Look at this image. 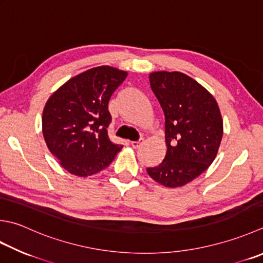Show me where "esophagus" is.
<instances>
[{
  "label": "esophagus",
  "mask_w": 263,
  "mask_h": 263,
  "mask_svg": "<svg viewBox=\"0 0 263 263\" xmlns=\"http://www.w3.org/2000/svg\"><path fill=\"white\" fill-rule=\"evenodd\" d=\"M142 143H143V138H140L138 141H132V142H131V146H132L133 148H135V149H137V148L140 147V146L142 145Z\"/></svg>",
  "instance_id": "esophagus-1"
}]
</instances>
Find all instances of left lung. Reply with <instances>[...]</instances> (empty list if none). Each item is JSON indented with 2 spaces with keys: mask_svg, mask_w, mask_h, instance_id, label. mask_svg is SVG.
Returning <instances> with one entry per match:
<instances>
[{
  "mask_svg": "<svg viewBox=\"0 0 263 263\" xmlns=\"http://www.w3.org/2000/svg\"><path fill=\"white\" fill-rule=\"evenodd\" d=\"M151 86L165 116L166 155L147 172L168 188L182 187L206 170L217 156L223 122L210 92L180 71H154Z\"/></svg>",
  "mask_w": 263,
  "mask_h": 263,
  "instance_id": "1",
  "label": "left lung"
}]
</instances>
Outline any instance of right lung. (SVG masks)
<instances>
[{"instance_id": "right-lung-1", "label": "right lung", "mask_w": 263, "mask_h": 263, "mask_svg": "<svg viewBox=\"0 0 263 263\" xmlns=\"http://www.w3.org/2000/svg\"><path fill=\"white\" fill-rule=\"evenodd\" d=\"M126 76V71L114 67H95L71 77L46 101L44 140L69 173L87 177L100 172L122 149L108 137V102Z\"/></svg>"}]
</instances>
